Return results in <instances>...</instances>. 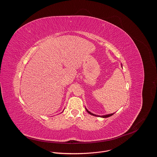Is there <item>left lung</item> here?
Here are the masks:
<instances>
[{
  "instance_id": "8db88e82",
  "label": "left lung",
  "mask_w": 157,
  "mask_h": 157,
  "mask_svg": "<svg viewBox=\"0 0 157 157\" xmlns=\"http://www.w3.org/2000/svg\"><path fill=\"white\" fill-rule=\"evenodd\" d=\"M86 111L87 112V113H89V114H90L91 115H93V116H99V117H103V118H106V117H110V116H113L114 113H113V114H107V115H104V116H98V115H96V114H93L92 113H91V112H89L86 108Z\"/></svg>"
}]
</instances>
